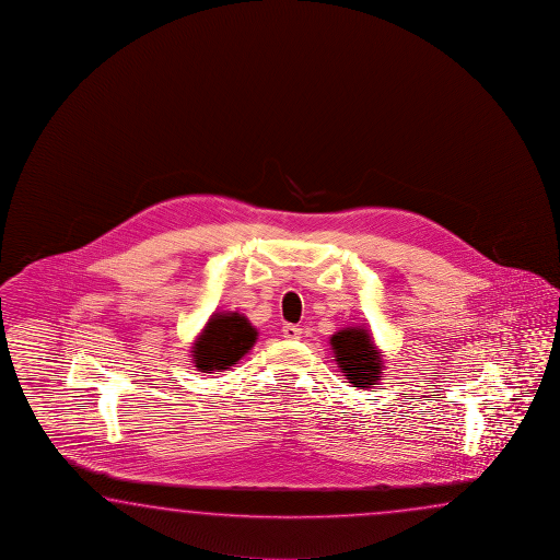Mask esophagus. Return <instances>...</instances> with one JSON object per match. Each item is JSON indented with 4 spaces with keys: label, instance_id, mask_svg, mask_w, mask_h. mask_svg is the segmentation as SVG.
Returning <instances> with one entry per match:
<instances>
[{
    "label": "esophagus",
    "instance_id": "esophagus-1",
    "mask_svg": "<svg viewBox=\"0 0 560 560\" xmlns=\"http://www.w3.org/2000/svg\"><path fill=\"white\" fill-rule=\"evenodd\" d=\"M282 334H284V338H288V340H300L302 328H298L294 324H284L282 326Z\"/></svg>",
    "mask_w": 560,
    "mask_h": 560
}]
</instances>
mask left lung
Returning a JSON list of instances; mask_svg holds the SVG:
<instances>
[{"label": "left lung", "mask_w": 560, "mask_h": 560, "mask_svg": "<svg viewBox=\"0 0 560 560\" xmlns=\"http://www.w3.org/2000/svg\"><path fill=\"white\" fill-rule=\"evenodd\" d=\"M330 345L338 366L354 388H370L381 378V354L370 340V334L362 328H346L332 336Z\"/></svg>", "instance_id": "8db88e82"}]
</instances>
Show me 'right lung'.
Here are the masks:
<instances>
[{"mask_svg":"<svg viewBox=\"0 0 560 560\" xmlns=\"http://www.w3.org/2000/svg\"><path fill=\"white\" fill-rule=\"evenodd\" d=\"M256 328L238 312L214 314L194 346L196 369L222 372L236 364L256 342Z\"/></svg>","mask_w":560,"mask_h":560,"instance_id":"add662e5","label":"right lung"}]
</instances>
